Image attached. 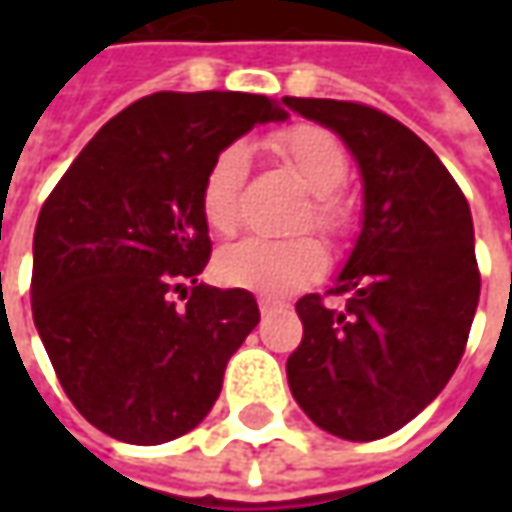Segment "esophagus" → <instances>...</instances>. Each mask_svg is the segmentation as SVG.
<instances>
[{
  "label": "esophagus",
  "instance_id": "1",
  "mask_svg": "<svg viewBox=\"0 0 512 512\" xmlns=\"http://www.w3.org/2000/svg\"><path fill=\"white\" fill-rule=\"evenodd\" d=\"M279 307H282V302H273V299H259V310H262V313H273V310H279Z\"/></svg>",
  "mask_w": 512,
  "mask_h": 512
}]
</instances>
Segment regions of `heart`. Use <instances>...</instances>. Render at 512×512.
<instances>
[{"instance_id":"obj_1","label":"heart","mask_w":512,"mask_h":512,"mask_svg":"<svg viewBox=\"0 0 512 512\" xmlns=\"http://www.w3.org/2000/svg\"><path fill=\"white\" fill-rule=\"evenodd\" d=\"M273 153L299 176L313 193L310 205L296 227H319L330 236L347 225V207L336 193L347 179V150L319 125H293L270 139ZM247 176V148L227 145L216 153L202 185V216L219 236H230L239 227V196ZM327 265V250L313 236H296L285 242L273 239H242L216 253V276L230 287H245L265 296H282L316 279Z\"/></svg>"}]
</instances>
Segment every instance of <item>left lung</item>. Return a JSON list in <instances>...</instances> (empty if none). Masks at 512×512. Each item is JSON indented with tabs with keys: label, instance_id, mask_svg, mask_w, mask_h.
<instances>
[{
	"label": "left lung",
	"instance_id": "left-lung-1",
	"mask_svg": "<svg viewBox=\"0 0 512 512\" xmlns=\"http://www.w3.org/2000/svg\"><path fill=\"white\" fill-rule=\"evenodd\" d=\"M285 105L342 139L362 173V233L327 307L302 296V344L287 384L307 419L347 442H373L416 419L450 382L479 305L467 199L439 156L393 116L359 102Z\"/></svg>",
	"mask_w": 512,
	"mask_h": 512
}]
</instances>
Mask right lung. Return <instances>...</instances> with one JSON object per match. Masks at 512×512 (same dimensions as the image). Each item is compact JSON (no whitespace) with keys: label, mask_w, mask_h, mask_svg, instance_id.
Wrapping results in <instances>:
<instances>
[{"label":"right lung","mask_w":512,"mask_h":512,"mask_svg":"<svg viewBox=\"0 0 512 512\" xmlns=\"http://www.w3.org/2000/svg\"><path fill=\"white\" fill-rule=\"evenodd\" d=\"M285 119L256 93H153L90 139L42 205L33 322L68 399L102 433L170 442L219 399L259 305L196 279L210 259L202 185L219 150Z\"/></svg>","instance_id":"add662e5"}]
</instances>
